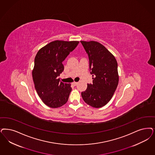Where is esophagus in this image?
I'll use <instances>...</instances> for the list:
<instances>
[{
	"label": "esophagus",
	"instance_id": "obj_1",
	"mask_svg": "<svg viewBox=\"0 0 155 155\" xmlns=\"http://www.w3.org/2000/svg\"><path fill=\"white\" fill-rule=\"evenodd\" d=\"M72 84H73V85H77L78 84V82H73L72 83Z\"/></svg>",
	"mask_w": 155,
	"mask_h": 155
}]
</instances>
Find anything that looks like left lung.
Here are the masks:
<instances>
[{
    "instance_id": "left-lung-1",
    "label": "left lung",
    "mask_w": 155,
    "mask_h": 155,
    "mask_svg": "<svg viewBox=\"0 0 155 155\" xmlns=\"http://www.w3.org/2000/svg\"><path fill=\"white\" fill-rule=\"evenodd\" d=\"M81 42L88 55L93 84H87V89L81 93L86 103L99 108L109 101L117 89L119 75L117 62L114 56L104 45L97 41Z\"/></svg>"
}]
</instances>
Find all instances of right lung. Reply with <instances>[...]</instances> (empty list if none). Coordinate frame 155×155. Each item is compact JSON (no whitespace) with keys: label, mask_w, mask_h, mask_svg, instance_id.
<instances>
[{"label":"right lung","mask_w":155,"mask_h":155,"mask_svg":"<svg viewBox=\"0 0 155 155\" xmlns=\"http://www.w3.org/2000/svg\"><path fill=\"white\" fill-rule=\"evenodd\" d=\"M78 43V41H54L39 49L36 54L32 79L38 96L48 107H62L68 100L71 84L59 82L58 76L64 70L62 62Z\"/></svg>","instance_id":"add662e5"}]
</instances>
